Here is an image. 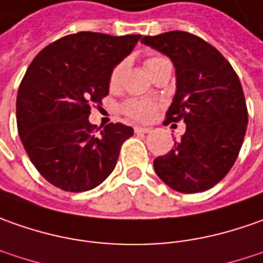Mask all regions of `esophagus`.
Here are the masks:
<instances>
[{"instance_id": "obj_1", "label": "esophagus", "mask_w": 263, "mask_h": 263, "mask_svg": "<svg viewBox=\"0 0 263 263\" xmlns=\"http://www.w3.org/2000/svg\"><path fill=\"white\" fill-rule=\"evenodd\" d=\"M134 129H135L137 134H148V132H151V128H148V126H135Z\"/></svg>"}]
</instances>
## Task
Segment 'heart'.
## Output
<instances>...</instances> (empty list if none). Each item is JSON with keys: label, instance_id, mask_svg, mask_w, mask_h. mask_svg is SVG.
Here are the masks:
<instances>
[{"label": "heart", "instance_id": "obj_1", "mask_svg": "<svg viewBox=\"0 0 263 263\" xmlns=\"http://www.w3.org/2000/svg\"><path fill=\"white\" fill-rule=\"evenodd\" d=\"M163 62H168V61L166 58H163V57H151V58L145 61V67H147L149 72L154 67H157ZM123 69H125V62H121L119 65L115 67V69L112 71V76H110V83L112 84H118V81L122 77ZM123 112L128 116L134 118V119L147 121L154 114V104L149 103L147 100H129V102L123 104Z\"/></svg>", "mask_w": 263, "mask_h": 263}]
</instances>
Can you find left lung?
Wrapping results in <instances>:
<instances>
[{"mask_svg": "<svg viewBox=\"0 0 263 263\" xmlns=\"http://www.w3.org/2000/svg\"><path fill=\"white\" fill-rule=\"evenodd\" d=\"M176 69V93L164 123L185 122L186 132L167 154L154 160L157 176L182 194L217 185L239 156L248 109L237 74L210 43L186 32L144 36Z\"/></svg>", "mask_w": 263, "mask_h": 263, "instance_id": "1", "label": "left lung"}]
</instances>
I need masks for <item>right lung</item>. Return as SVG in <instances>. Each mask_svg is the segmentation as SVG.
<instances>
[{"mask_svg": "<svg viewBox=\"0 0 263 263\" xmlns=\"http://www.w3.org/2000/svg\"><path fill=\"white\" fill-rule=\"evenodd\" d=\"M141 34L80 32L42 49L17 95V128L24 149L49 183L68 192L99 186L114 172L134 129L123 123L93 126L90 106L109 95L114 68Z\"/></svg>", "mask_w": 263, "mask_h": 263, "instance_id": "add662e5", "label": "right lung"}]
</instances>
